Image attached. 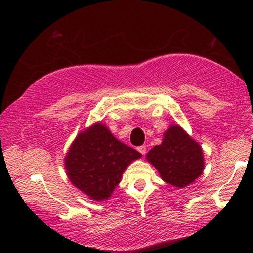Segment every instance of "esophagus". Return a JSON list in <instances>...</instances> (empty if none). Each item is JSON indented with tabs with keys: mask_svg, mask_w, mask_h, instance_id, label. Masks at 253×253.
<instances>
[{
	"mask_svg": "<svg viewBox=\"0 0 253 253\" xmlns=\"http://www.w3.org/2000/svg\"><path fill=\"white\" fill-rule=\"evenodd\" d=\"M137 150H138V152H139V153H141L142 155H145V153H146V146H145V145H142V146L137 147Z\"/></svg>",
	"mask_w": 253,
	"mask_h": 253,
	"instance_id": "esophagus-1",
	"label": "esophagus"
}]
</instances>
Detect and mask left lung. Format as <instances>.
<instances>
[{"mask_svg":"<svg viewBox=\"0 0 253 253\" xmlns=\"http://www.w3.org/2000/svg\"><path fill=\"white\" fill-rule=\"evenodd\" d=\"M146 158L158 169L164 181L183 188L195 181L204 170L203 152L180 126H170L161 145L148 152Z\"/></svg>","mask_w":253,"mask_h":253,"instance_id":"8db88e82","label":"left lung"}]
</instances>
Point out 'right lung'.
<instances>
[{
    "label": "right lung",
    "instance_id": "right-lung-1",
    "mask_svg": "<svg viewBox=\"0 0 253 253\" xmlns=\"http://www.w3.org/2000/svg\"><path fill=\"white\" fill-rule=\"evenodd\" d=\"M141 156L98 123L78 135L65 158V167L72 183L99 202L110 197L128 164Z\"/></svg>",
    "mask_w": 253,
    "mask_h": 253
}]
</instances>
